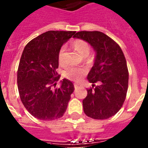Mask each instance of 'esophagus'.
Masks as SVG:
<instances>
[{"label":"esophagus","mask_w":148,"mask_h":148,"mask_svg":"<svg viewBox=\"0 0 148 148\" xmlns=\"http://www.w3.org/2000/svg\"><path fill=\"white\" fill-rule=\"evenodd\" d=\"M78 87H79V84H76V83H75V84H74V87H75V89H76V88H78Z\"/></svg>","instance_id":"1"}]
</instances>
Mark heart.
<instances>
[{
    "label": "heart",
    "mask_w": 148,
    "mask_h": 148,
    "mask_svg": "<svg viewBox=\"0 0 148 148\" xmlns=\"http://www.w3.org/2000/svg\"><path fill=\"white\" fill-rule=\"evenodd\" d=\"M73 47L78 52L81 56L86 57L90 54V46L85 40L78 39L74 40L73 42ZM66 46L64 45L61 47L58 53V62L62 64H64V56ZM86 73L85 69L80 67H69L67 68L64 73L65 78L73 81H79L82 75Z\"/></svg>",
    "instance_id": "b5f03b06"
}]
</instances>
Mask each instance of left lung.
I'll use <instances>...</instances> for the list:
<instances>
[{"mask_svg":"<svg viewBox=\"0 0 148 148\" xmlns=\"http://www.w3.org/2000/svg\"><path fill=\"white\" fill-rule=\"evenodd\" d=\"M73 38L85 40L95 52L87 80L100 83L87 90L84 112L94 119L112 117L122 107L127 92L129 74L124 53L118 44L101 32L81 31Z\"/></svg>","mask_w":148,"mask_h":148,"instance_id":"1","label":"left lung"}]
</instances>
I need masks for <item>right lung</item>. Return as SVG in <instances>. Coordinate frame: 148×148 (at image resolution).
<instances>
[{
  "instance_id": "obj_1",
  "label": "right lung",
  "mask_w": 148,
  "mask_h": 148,
  "mask_svg": "<svg viewBox=\"0 0 148 148\" xmlns=\"http://www.w3.org/2000/svg\"><path fill=\"white\" fill-rule=\"evenodd\" d=\"M74 31H48L26 45L18 70V87L21 100L31 115L44 121L62 117L66 111L73 84L66 78L59 79L58 53Z\"/></svg>"
}]
</instances>
